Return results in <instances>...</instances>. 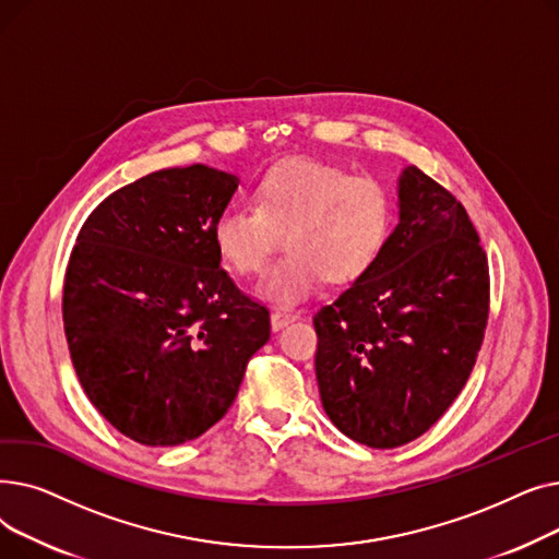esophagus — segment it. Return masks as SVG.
<instances>
[{
    "mask_svg": "<svg viewBox=\"0 0 559 559\" xmlns=\"http://www.w3.org/2000/svg\"><path fill=\"white\" fill-rule=\"evenodd\" d=\"M299 314L297 312H287V310H274L272 312V329L281 331L283 326H287L289 321H295Z\"/></svg>",
    "mask_w": 559,
    "mask_h": 559,
    "instance_id": "obj_1",
    "label": "esophagus"
}]
</instances>
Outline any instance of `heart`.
Returning <instances> with one entry per match:
<instances>
[{"label":"heart","mask_w":559,"mask_h":559,"mask_svg":"<svg viewBox=\"0 0 559 559\" xmlns=\"http://www.w3.org/2000/svg\"><path fill=\"white\" fill-rule=\"evenodd\" d=\"M251 203H228L215 215L213 242L240 276L260 274L283 240L287 247L260 281V295L297 304L326 278L333 285L362 281L383 258L396 222L392 192L373 176L292 158L264 169Z\"/></svg>","instance_id":"obj_1"}]
</instances>
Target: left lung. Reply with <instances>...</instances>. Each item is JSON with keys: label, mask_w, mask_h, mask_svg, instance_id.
<instances>
[{"label": "left lung", "mask_w": 559, "mask_h": 559, "mask_svg": "<svg viewBox=\"0 0 559 559\" xmlns=\"http://www.w3.org/2000/svg\"><path fill=\"white\" fill-rule=\"evenodd\" d=\"M487 317V255L464 205L405 167L383 258L312 317L326 415L371 449L413 442L462 392Z\"/></svg>", "instance_id": "8db88e82"}]
</instances>
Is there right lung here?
<instances>
[{"instance_id":"add662e5","label":"right lung","mask_w":559,"mask_h":559,"mask_svg":"<svg viewBox=\"0 0 559 559\" xmlns=\"http://www.w3.org/2000/svg\"><path fill=\"white\" fill-rule=\"evenodd\" d=\"M238 179L171 167L108 194L76 235L63 326L83 392L144 447L215 426L270 340V310L219 267L215 215Z\"/></svg>"}]
</instances>
